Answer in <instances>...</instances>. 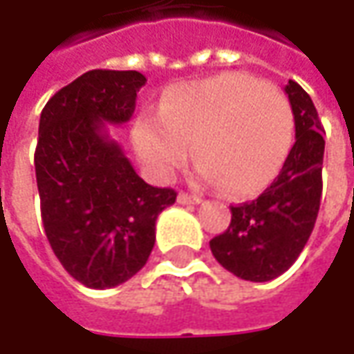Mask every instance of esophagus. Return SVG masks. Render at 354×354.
Instances as JSON below:
<instances>
[{"label": "esophagus", "instance_id": "esophagus-1", "mask_svg": "<svg viewBox=\"0 0 354 354\" xmlns=\"http://www.w3.org/2000/svg\"><path fill=\"white\" fill-rule=\"evenodd\" d=\"M177 203H179V205H198L201 198L195 197V195H189V193H179Z\"/></svg>", "mask_w": 354, "mask_h": 354}]
</instances>
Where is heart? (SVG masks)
I'll use <instances>...</instances> for the list:
<instances>
[{
    "label": "heart",
    "instance_id": "obj_1",
    "mask_svg": "<svg viewBox=\"0 0 354 354\" xmlns=\"http://www.w3.org/2000/svg\"><path fill=\"white\" fill-rule=\"evenodd\" d=\"M133 142L161 181L183 167L193 143L201 181L248 197L278 175L290 153L292 106L279 90L252 76H214L173 86L161 112L136 124Z\"/></svg>",
    "mask_w": 354,
    "mask_h": 354
}]
</instances>
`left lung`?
<instances>
[{"instance_id": "obj_1", "label": "left lung", "mask_w": 354, "mask_h": 354, "mask_svg": "<svg viewBox=\"0 0 354 354\" xmlns=\"http://www.w3.org/2000/svg\"><path fill=\"white\" fill-rule=\"evenodd\" d=\"M283 90L295 143L272 185L256 201L230 207V225L211 240L216 262L248 281L281 276L304 250L319 212L325 131L306 90L293 80Z\"/></svg>"}]
</instances>
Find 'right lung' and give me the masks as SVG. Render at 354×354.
Masks as SVG:
<instances>
[{
    "label": "right lung",
    "instance_id": "obj_1",
    "mask_svg": "<svg viewBox=\"0 0 354 354\" xmlns=\"http://www.w3.org/2000/svg\"><path fill=\"white\" fill-rule=\"evenodd\" d=\"M143 84L138 71H90L41 112L35 175L45 234L62 268L92 290L142 270L157 216L177 198L145 183L106 129L129 122Z\"/></svg>",
    "mask_w": 354,
    "mask_h": 354
}]
</instances>
